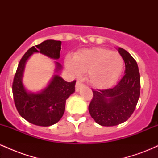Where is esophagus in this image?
Masks as SVG:
<instances>
[{"label":"esophagus","instance_id":"1","mask_svg":"<svg viewBox=\"0 0 158 158\" xmlns=\"http://www.w3.org/2000/svg\"><path fill=\"white\" fill-rule=\"evenodd\" d=\"M82 87H84V84L80 81H77L76 83V91H79Z\"/></svg>","mask_w":158,"mask_h":158}]
</instances>
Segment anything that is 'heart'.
Returning <instances> with one entry per match:
<instances>
[{"instance_id": "obj_1", "label": "heart", "mask_w": 158, "mask_h": 158, "mask_svg": "<svg viewBox=\"0 0 158 158\" xmlns=\"http://www.w3.org/2000/svg\"><path fill=\"white\" fill-rule=\"evenodd\" d=\"M65 65L73 75L88 72V81L97 88L109 87L122 73L124 61L120 54L106 48H96L77 52L73 58H65Z\"/></svg>"}]
</instances>
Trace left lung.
Instances as JSON below:
<instances>
[{"label": "left lung", "instance_id": "left-lung-1", "mask_svg": "<svg viewBox=\"0 0 158 158\" xmlns=\"http://www.w3.org/2000/svg\"><path fill=\"white\" fill-rule=\"evenodd\" d=\"M126 65L125 75L115 86L94 90L88 110L95 122L102 126H114L126 122L135 111L140 94L138 66L128 52L117 49Z\"/></svg>", "mask_w": 158, "mask_h": 158}]
</instances>
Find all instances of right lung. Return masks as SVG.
<instances>
[{
	"instance_id": "add662e5",
	"label": "right lung",
	"mask_w": 158,
	"mask_h": 158,
	"mask_svg": "<svg viewBox=\"0 0 158 158\" xmlns=\"http://www.w3.org/2000/svg\"><path fill=\"white\" fill-rule=\"evenodd\" d=\"M61 41L46 40L27 50L20 61L12 83V94L20 115L29 123L39 126H50L62 117L67 99L75 91L76 80L68 82L55 75L49 85L39 93L28 92L22 82L25 64L34 52H40L53 59L60 57ZM56 72L61 65L55 61Z\"/></svg>"
}]
</instances>
